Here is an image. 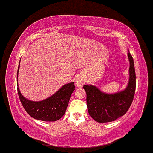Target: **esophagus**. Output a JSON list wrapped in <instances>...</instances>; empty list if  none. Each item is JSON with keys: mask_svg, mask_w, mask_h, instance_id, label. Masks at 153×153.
<instances>
[{"mask_svg": "<svg viewBox=\"0 0 153 153\" xmlns=\"http://www.w3.org/2000/svg\"><path fill=\"white\" fill-rule=\"evenodd\" d=\"M85 82V78L83 76H81V75H77L76 78H75V83L77 87H81L82 85L84 84Z\"/></svg>", "mask_w": 153, "mask_h": 153, "instance_id": "34e87169", "label": "esophagus"}]
</instances>
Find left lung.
I'll return each instance as SVG.
<instances>
[{"mask_svg": "<svg viewBox=\"0 0 153 153\" xmlns=\"http://www.w3.org/2000/svg\"><path fill=\"white\" fill-rule=\"evenodd\" d=\"M128 59L129 78L123 90L110 94L102 91L96 85H83L88 113L98 123L114 121L125 115L131 105L136 89V74L133 57L129 51Z\"/></svg>", "mask_w": 153, "mask_h": 153, "instance_id": "1", "label": "left lung"}]
</instances>
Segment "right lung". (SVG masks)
Wrapping results in <instances>:
<instances>
[{
    "mask_svg": "<svg viewBox=\"0 0 153 153\" xmlns=\"http://www.w3.org/2000/svg\"><path fill=\"white\" fill-rule=\"evenodd\" d=\"M20 64V62H19ZM17 70V91L22 105L26 112L33 118L42 121H56L63 116L68 107L70 97L75 90L74 82L63 85L57 91L48 98L41 101H32L22 94L18 85Z\"/></svg>",
    "mask_w": 153,
    "mask_h": 153,
    "instance_id": "add662e5",
    "label": "right lung"
}]
</instances>
